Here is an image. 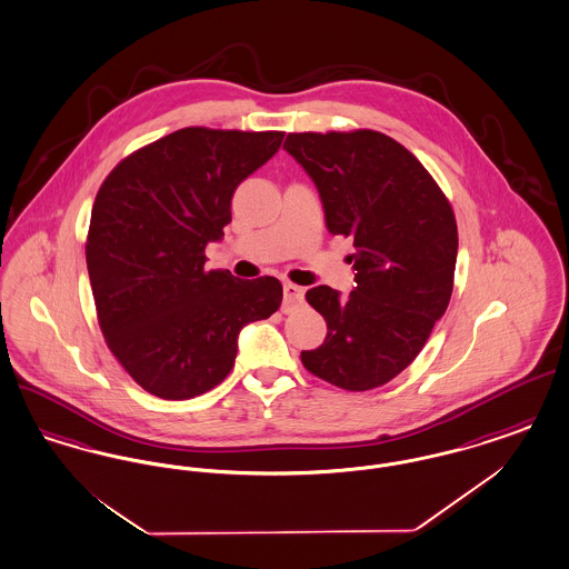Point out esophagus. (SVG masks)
I'll use <instances>...</instances> for the list:
<instances>
[{
	"label": "esophagus",
	"instance_id": "1",
	"mask_svg": "<svg viewBox=\"0 0 569 569\" xmlns=\"http://www.w3.org/2000/svg\"><path fill=\"white\" fill-rule=\"evenodd\" d=\"M302 298H305V290L297 286V283H283V313H290V311H295L298 305L302 302Z\"/></svg>",
	"mask_w": 569,
	"mask_h": 569
}]
</instances>
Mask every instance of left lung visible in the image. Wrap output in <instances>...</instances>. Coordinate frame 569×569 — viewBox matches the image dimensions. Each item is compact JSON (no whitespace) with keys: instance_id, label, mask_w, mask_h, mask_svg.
I'll use <instances>...</instances> for the list:
<instances>
[{"instance_id":"1","label":"left lung","mask_w":569,"mask_h":569,"mask_svg":"<svg viewBox=\"0 0 569 569\" xmlns=\"http://www.w3.org/2000/svg\"><path fill=\"white\" fill-rule=\"evenodd\" d=\"M283 149L316 183L328 232L356 247L348 297L328 286L305 295L328 335L300 360L343 390L378 388L420 353L448 309L459 251L452 207L427 168L381 132L288 134Z\"/></svg>"}]
</instances>
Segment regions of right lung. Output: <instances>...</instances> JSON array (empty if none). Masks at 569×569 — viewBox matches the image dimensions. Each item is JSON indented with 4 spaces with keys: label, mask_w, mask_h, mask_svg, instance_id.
I'll return each instance as SVG.
<instances>
[{
    "label": "right lung",
    "mask_w": 569,
    "mask_h": 569,
    "mask_svg": "<svg viewBox=\"0 0 569 569\" xmlns=\"http://www.w3.org/2000/svg\"><path fill=\"white\" fill-rule=\"evenodd\" d=\"M283 132L183 128L119 163L96 196L87 271L110 352L147 392L183 401L234 367L243 326L279 309L274 277L207 271L232 193Z\"/></svg>",
    "instance_id": "obj_1"
}]
</instances>
